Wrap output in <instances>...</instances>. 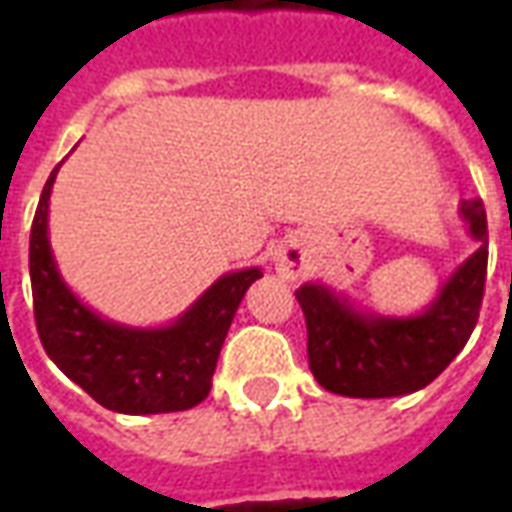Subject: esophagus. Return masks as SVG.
Returning a JSON list of instances; mask_svg holds the SVG:
<instances>
[{
	"mask_svg": "<svg viewBox=\"0 0 512 512\" xmlns=\"http://www.w3.org/2000/svg\"><path fill=\"white\" fill-rule=\"evenodd\" d=\"M274 266H277L279 277L296 279L304 271V252L299 244H282L274 252Z\"/></svg>",
	"mask_w": 512,
	"mask_h": 512,
	"instance_id": "obj_1",
	"label": "esophagus"
}]
</instances>
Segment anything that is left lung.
<instances>
[{
  "instance_id": "left-lung-1",
  "label": "left lung",
  "mask_w": 512,
  "mask_h": 512,
  "mask_svg": "<svg viewBox=\"0 0 512 512\" xmlns=\"http://www.w3.org/2000/svg\"><path fill=\"white\" fill-rule=\"evenodd\" d=\"M458 216L477 249L452 268L419 312L365 310L323 282L296 290L307 318L310 370L323 389L345 397L411 395L461 354L483 304L488 224L480 200H463Z\"/></svg>"
}]
</instances>
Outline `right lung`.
Wrapping results in <instances>:
<instances>
[{
  "label": "right lung",
  "mask_w": 512,
  "mask_h": 512,
  "mask_svg": "<svg viewBox=\"0 0 512 512\" xmlns=\"http://www.w3.org/2000/svg\"><path fill=\"white\" fill-rule=\"evenodd\" d=\"M62 164L51 169L29 235V279L40 343L73 384L117 414H167L202 403L216 359L257 266L227 271L175 321L128 326L84 304L62 279L49 238V200Z\"/></svg>",
  "instance_id": "obj_1"
}]
</instances>
